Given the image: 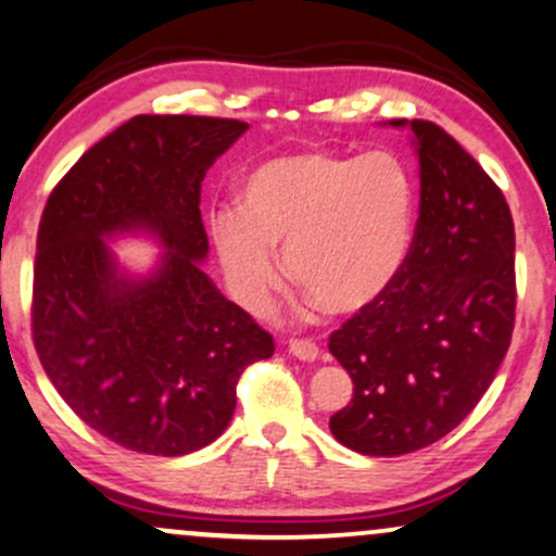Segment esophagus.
Listing matches in <instances>:
<instances>
[{
  "label": "esophagus",
  "instance_id": "34e87169",
  "mask_svg": "<svg viewBox=\"0 0 556 556\" xmlns=\"http://www.w3.org/2000/svg\"><path fill=\"white\" fill-rule=\"evenodd\" d=\"M290 352L295 354L298 359L313 363V359H316L320 354V346L313 342V339H290Z\"/></svg>",
  "mask_w": 556,
  "mask_h": 556
}]
</instances>
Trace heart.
Masks as SVG:
<instances>
[{"label": "heart", "mask_w": 556, "mask_h": 556, "mask_svg": "<svg viewBox=\"0 0 556 556\" xmlns=\"http://www.w3.org/2000/svg\"><path fill=\"white\" fill-rule=\"evenodd\" d=\"M414 230V186L393 155L329 150L264 160L243 178L238 210L212 217V238L236 295L253 311L287 274L320 311L352 316L396 282Z\"/></svg>", "instance_id": "1"}]
</instances>
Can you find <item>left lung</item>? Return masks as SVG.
<instances>
[{"label":"left lung","instance_id":"obj_1","mask_svg":"<svg viewBox=\"0 0 556 556\" xmlns=\"http://www.w3.org/2000/svg\"><path fill=\"white\" fill-rule=\"evenodd\" d=\"M409 126L419 157L409 253L386 295L329 337L354 383L331 434L365 456L414 453L464 422L515 326V227L503 191L438 124Z\"/></svg>","mask_w":556,"mask_h":556}]
</instances>
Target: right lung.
Segmentation results:
<instances>
[{"label": "right lung", "instance_id": "right-lung-1", "mask_svg": "<svg viewBox=\"0 0 556 556\" xmlns=\"http://www.w3.org/2000/svg\"><path fill=\"white\" fill-rule=\"evenodd\" d=\"M249 129L238 118L134 116L59 180L38 225L33 344L92 430L147 456H186L225 432L243 370L274 339L199 261L210 243L202 180ZM147 229L166 253L142 280L105 237Z\"/></svg>", "mask_w": 556, "mask_h": 556}]
</instances>
